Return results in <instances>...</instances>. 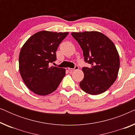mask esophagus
<instances>
[{"label": "esophagus", "instance_id": "1", "mask_svg": "<svg viewBox=\"0 0 135 135\" xmlns=\"http://www.w3.org/2000/svg\"><path fill=\"white\" fill-rule=\"evenodd\" d=\"M79 69V66L77 65H75L74 68H68V69H69V71L71 72H73V71H75V70H77Z\"/></svg>", "mask_w": 135, "mask_h": 135}]
</instances>
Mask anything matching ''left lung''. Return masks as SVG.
Listing matches in <instances>:
<instances>
[{
	"instance_id": "1",
	"label": "left lung",
	"mask_w": 135,
	"mask_h": 135,
	"mask_svg": "<svg viewBox=\"0 0 135 135\" xmlns=\"http://www.w3.org/2000/svg\"><path fill=\"white\" fill-rule=\"evenodd\" d=\"M83 50L84 61L90 67H83L84 78L80 86L90 95L106 91L117 79L120 67L119 55L113 42L97 31L72 32Z\"/></svg>"
}]
</instances>
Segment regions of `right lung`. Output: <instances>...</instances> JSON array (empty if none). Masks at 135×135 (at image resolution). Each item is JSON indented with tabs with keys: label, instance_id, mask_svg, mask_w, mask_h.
I'll return each instance as SVG.
<instances>
[{
	"label": "right lung",
	"instance_id": "obj_1",
	"mask_svg": "<svg viewBox=\"0 0 135 135\" xmlns=\"http://www.w3.org/2000/svg\"><path fill=\"white\" fill-rule=\"evenodd\" d=\"M69 32L40 31L29 38L21 48L19 69L28 88L38 95L55 91L66 74L64 68L50 67L56 60V51Z\"/></svg>",
	"mask_w": 135,
	"mask_h": 135
}]
</instances>
